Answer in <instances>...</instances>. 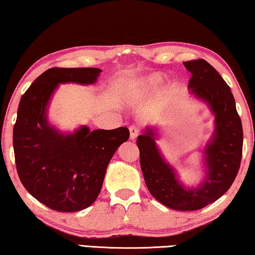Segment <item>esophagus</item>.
Listing matches in <instances>:
<instances>
[{
	"label": "esophagus",
	"instance_id": "obj_1",
	"mask_svg": "<svg viewBox=\"0 0 255 255\" xmlns=\"http://www.w3.org/2000/svg\"><path fill=\"white\" fill-rule=\"evenodd\" d=\"M129 131H130V139H136L137 136L139 135V129L136 126H130L129 127Z\"/></svg>",
	"mask_w": 255,
	"mask_h": 255
}]
</instances>
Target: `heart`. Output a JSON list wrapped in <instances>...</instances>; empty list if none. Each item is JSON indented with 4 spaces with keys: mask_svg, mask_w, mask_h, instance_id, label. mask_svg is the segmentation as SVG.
<instances>
[{
    "mask_svg": "<svg viewBox=\"0 0 255 255\" xmlns=\"http://www.w3.org/2000/svg\"><path fill=\"white\" fill-rule=\"evenodd\" d=\"M164 82V76L161 74H153L150 75L148 79H147V84L149 86H158L161 85Z\"/></svg>",
    "mask_w": 255,
    "mask_h": 255,
    "instance_id": "1",
    "label": "heart"
}]
</instances>
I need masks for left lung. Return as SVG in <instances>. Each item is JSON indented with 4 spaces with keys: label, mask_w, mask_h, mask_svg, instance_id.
Masks as SVG:
<instances>
[{
    "label": "left lung",
    "mask_w": 255,
    "mask_h": 255,
    "mask_svg": "<svg viewBox=\"0 0 255 255\" xmlns=\"http://www.w3.org/2000/svg\"><path fill=\"white\" fill-rule=\"evenodd\" d=\"M191 73L189 89L206 102L215 115V131L205 147L206 176L196 188H185L165 162L155 143L156 132L147 127L137 137L140 167L150 195L164 206L181 211L206 207L221 198L234 182L240 170L243 128L231 88L205 59L184 62Z\"/></svg>",
    "instance_id": "obj_1"
}]
</instances>
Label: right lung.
Masks as SVG:
<instances>
[{
  "instance_id": "obj_1",
  "label": "right lung",
  "mask_w": 255,
  "mask_h": 255,
  "mask_svg": "<svg viewBox=\"0 0 255 255\" xmlns=\"http://www.w3.org/2000/svg\"><path fill=\"white\" fill-rule=\"evenodd\" d=\"M101 72L94 67L49 68L20 100L13 128L16 171L30 195L53 210L74 213L91 206L111 157L129 138L126 127L91 131L82 126L63 133L47 120V107L58 84H93Z\"/></svg>"
}]
</instances>
